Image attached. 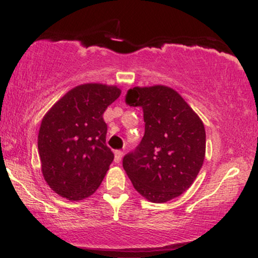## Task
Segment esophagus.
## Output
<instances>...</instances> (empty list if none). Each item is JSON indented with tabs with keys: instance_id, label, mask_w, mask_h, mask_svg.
I'll return each instance as SVG.
<instances>
[{
	"instance_id": "esophagus-1",
	"label": "esophagus",
	"mask_w": 258,
	"mask_h": 258,
	"mask_svg": "<svg viewBox=\"0 0 258 258\" xmlns=\"http://www.w3.org/2000/svg\"><path fill=\"white\" fill-rule=\"evenodd\" d=\"M122 156H123V152H121V150H116V152H115V162L119 164L121 159H122Z\"/></svg>"
}]
</instances>
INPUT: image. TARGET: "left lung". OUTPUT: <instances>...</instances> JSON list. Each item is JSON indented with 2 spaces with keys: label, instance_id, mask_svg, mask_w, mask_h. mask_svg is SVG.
I'll list each match as a JSON object with an SVG mask.
<instances>
[{
  "label": "left lung",
  "instance_id": "8db88e82",
  "mask_svg": "<svg viewBox=\"0 0 258 258\" xmlns=\"http://www.w3.org/2000/svg\"><path fill=\"white\" fill-rule=\"evenodd\" d=\"M126 103L141 106L146 131L122 166L133 186L152 203H166L184 193L205 159L203 121L172 88L156 85L127 91Z\"/></svg>",
  "mask_w": 258,
  "mask_h": 258
}]
</instances>
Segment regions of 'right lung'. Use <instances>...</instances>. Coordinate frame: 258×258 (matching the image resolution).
<instances>
[{
    "label": "right lung",
    "mask_w": 258,
    "mask_h": 258,
    "mask_svg": "<svg viewBox=\"0 0 258 258\" xmlns=\"http://www.w3.org/2000/svg\"><path fill=\"white\" fill-rule=\"evenodd\" d=\"M116 86L85 84L73 88L44 115L38 153L47 184L60 197L82 200L98 189L114 160L105 144V109L120 97Z\"/></svg>",
    "instance_id": "add662e5"
}]
</instances>
